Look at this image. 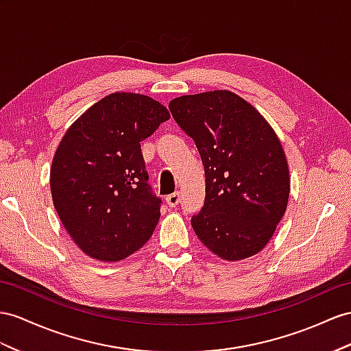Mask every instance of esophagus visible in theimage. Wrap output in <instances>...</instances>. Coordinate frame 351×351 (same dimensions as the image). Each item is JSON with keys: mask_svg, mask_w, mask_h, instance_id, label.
I'll return each mask as SVG.
<instances>
[{"mask_svg": "<svg viewBox=\"0 0 351 351\" xmlns=\"http://www.w3.org/2000/svg\"><path fill=\"white\" fill-rule=\"evenodd\" d=\"M179 200H181V195H179V193H173V194H170V195L166 197V203H167L169 208H176Z\"/></svg>", "mask_w": 351, "mask_h": 351, "instance_id": "1", "label": "esophagus"}]
</instances>
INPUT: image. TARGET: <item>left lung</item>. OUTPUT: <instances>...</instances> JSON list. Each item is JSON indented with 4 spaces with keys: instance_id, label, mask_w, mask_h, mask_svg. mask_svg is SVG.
I'll use <instances>...</instances> for the list:
<instances>
[{
    "instance_id": "left-lung-1",
    "label": "left lung",
    "mask_w": 351,
    "mask_h": 351,
    "mask_svg": "<svg viewBox=\"0 0 351 351\" xmlns=\"http://www.w3.org/2000/svg\"><path fill=\"white\" fill-rule=\"evenodd\" d=\"M169 110L195 142L204 166L206 199L191 218L197 237L227 261L258 254L283 218L291 191L276 132L230 90L179 96Z\"/></svg>"
}]
</instances>
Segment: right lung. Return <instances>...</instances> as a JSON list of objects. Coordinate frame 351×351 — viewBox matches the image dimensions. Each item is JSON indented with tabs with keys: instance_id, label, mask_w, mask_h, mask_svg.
<instances>
[{
	"instance_id": "obj_1",
	"label": "right lung",
	"mask_w": 351,
	"mask_h": 351,
	"mask_svg": "<svg viewBox=\"0 0 351 351\" xmlns=\"http://www.w3.org/2000/svg\"><path fill=\"white\" fill-rule=\"evenodd\" d=\"M170 119L154 99L115 92L80 117L62 138L50 169L53 204L75 245L115 263L147 243L161 199L152 193L141 142Z\"/></svg>"
}]
</instances>
